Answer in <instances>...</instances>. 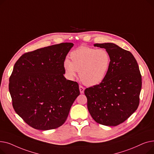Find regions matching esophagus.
<instances>
[{
    "label": "esophagus",
    "mask_w": 154,
    "mask_h": 154,
    "mask_svg": "<svg viewBox=\"0 0 154 154\" xmlns=\"http://www.w3.org/2000/svg\"><path fill=\"white\" fill-rule=\"evenodd\" d=\"M79 90H80V94H83L84 92V90L85 88L84 87L81 86V85H79Z\"/></svg>",
    "instance_id": "obj_1"
}]
</instances>
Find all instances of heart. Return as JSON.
<instances>
[{
	"label": "heart",
	"mask_w": 154,
	"mask_h": 154,
	"mask_svg": "<svg viewBox=\"0 0 154 154\" xmlns=\"http://www.w3.org/2000/svg\"><path fill=\"white\" fill-rule=\"evenodd\" d=\"M70 61L66 59L63 68L67 76L74 79L77 72L82 82L90 86L100 84L106 77L110 64V56L105 49L80 47L70 54Z\"/></svg>",
	"instance_id": "heart-1"
}]
</instances>
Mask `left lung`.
<instances>
[{
  "mask_svg": "<svg viewBox=\"0 0 154 154\" xmlns=\"http://www.w3.org/2000/svg\"><path fill=\"white\" fill-rule=\"evenodd\" d=\"M110 56L107 74L99 85L87 88V108L100 124L116 126L124 122L137 109L142 77L134 55L113 43L95 44Z\"/></svg>",
  "mask_w": 154,
  "mask_h": 154,
  "instance_id": "left-lung-1",
  "label": "left lung"
}]
</instances>
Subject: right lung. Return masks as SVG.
Returning a JSON list of instances; mask_svg holds the SVG:
<instances>
[{"label": "right lung", "instance_id": "right-lung-1", "mask_svg": "<svg viewBox=\"0 0 154 154\" xmlns=\"http://www.w3.org/2000/svg\"><path fill=\"white\" fill-rule=\"evenodd\" d=\"M72 43L23 54L15 63L9 89L15 112L30 127L47 131L61 126L79 95V84L67 80L63 62Z\"/></svg>", "mask_w": 154, "mask_h": 154}]
</instances>
